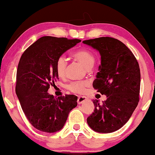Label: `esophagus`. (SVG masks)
<instances>
[{"mask_svg": "<svg viewBox=\"0 0 155 155\" xmlns=\"http://www.w3.org/2000/svg\"><path fill=\"white\" fill-rule=\"evenodd\" d=\"M87 99V98L85 97H82V96H80L78 97V104H82V102H84V101H85Z\"/></svg>", "mask_w": 155, "mask_h": 155, "instance_id": "34e87169", "label": "esophagus"}]
</instances>
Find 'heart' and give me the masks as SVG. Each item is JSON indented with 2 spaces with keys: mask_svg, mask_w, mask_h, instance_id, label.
Here are the masks:
<instances>
[{
  "mask_svg": "<svg viewBox=\"0 0 155 155\" xmlns=\"http://www.w3.org/2000/svg\"><path fill=\"white\" fill-rule=\"evenodd\" d=\"M72 56L76 60L84 65L87 69H90L94 64L95 58L90 51L87 49H79L74 51ZM68 63L64 56H61L57 58L56 62V71L58 76L64 77L66 73ZM89 82L85 80L73 81L67 85L68 90L76 94H83Z\"/></svg>",
  "mask_w": 155,
  "mask_h": 155,
  "instance_id": "obj_1",
  "label": "heart"
}]
</instances>
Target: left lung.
<instances>
[{
	"label": "left lung",
	"mask_w": 155,
	"mask_h": 155,
	"mask_svg": "<svg viewBox=\"0 0 155 155\" xmlns=\"http://www.w3.org/2000/svg\"><path fill=\"white\" fill-rule=\"evenodd\" d=\"M99 51L101 65L93 87L107 96L93 101L94 111L87 118L92 130L108 133L126 124L139 102L140 71L131 51L119 40L103 37L83 41Z\"/></svg>",
	"instance_id": "1"
}]
</instances>
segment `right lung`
<instances>
[{
  "label": "right lung",
  "instance_id": "add662e5",
  "mask_svg": "<svg viewBox=\"0 0 155 155\" xmlns=\"http://www.w3.org/2000/svg\"><path fill=\"white\" fill-rule=\"evenodd\" d=\"M80 41L45 36L29 46L21 56L15 92L27 118L37 130L46 133L60 130L70 111L78 105L75 95L56 98L47 92L58 78L57 58Z\"/></svg>",
  "mask_w": 155,
  "mask_h": 155
}]
</instances>
